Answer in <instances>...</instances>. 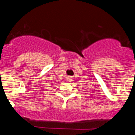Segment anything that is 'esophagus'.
<instances>
[{
  "mask_svg": "<svg viewBox=\"0 0 135 135\" xmlns=\"http://www.w3.org/2000/svg\"><path fill=\"white\" fill-rule=\"evenodd\" d=\"M66 81H67L68 82H71V81H73V77L70 76H68L67 79H66Z\"/></svg>",
  "mask_w": 135,
  "mask_h": 135,
  "instance_id": "esophagus-1",
  "label": "esophagus"
}]
</instances>
